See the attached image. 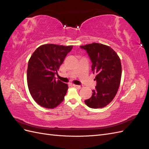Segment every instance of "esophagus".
Listing matches in <instances>:
<instances>
[{"mask_svg": "<svg viewBox=\"0 0 149 149\" xmlns=\"http://www.w3.org/2000/svg\"><path fill=\"white\" fill-rule=\"evenodd\" d=\"M73 86L74 87V88H77V89H80L81 88V86H79V85H76V84H73Z\"/></svg>", "mask_w": 149, "mask_h": 149, "instance_id": "34e87169", "label": "esophagus"}]
</instances>
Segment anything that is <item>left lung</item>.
Listing matches in <instances>:
<instances>
[{
    "mask_svg": "<svg viewBox=\"0 0 149 149\" xmlns=\"http://www.w3.org/2000/svg\"><path fill=\"white\" fill-rule=\"evenodd\" d=\"M80 48L88 53L97 83L92 96L84 102L93 109L105 107L114 98L119 87L122 74L120 58L110 47L101 43H93Z\"/></svg>",
    "mask_w": 149,
    "mask_h": 149,
    "instance_id": "left-lung-1",
    "label": "left lung"
}]
</instances>
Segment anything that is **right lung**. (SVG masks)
Masks as SVG:
<instances>
[{
	"instance_id": "add662e5",
	"label": "right lung",
	"mask_w": 149,
	"mask_h": 149,
	"mask_svg": "<svg viewBox=\"0 0 149 149\" xmlns=\"http://www.w3.org/2000/svg\"><path fill=\"white\" fill-rule=\"evenodd\" d=\"M73 46L47 44L36 49L28 63L29 91L39 105L52 109L64 100L68 86L56 80L57 71Z\"/></svg>"
}]
</instances>
